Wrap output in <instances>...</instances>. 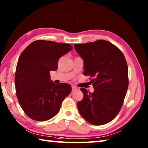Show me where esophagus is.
<instances>
[{
    "label": "esophagus",
    "mask_w": 148,
    "mask_h": 148,
    "mask_svg": "<svg viewBox=\"0 0 148 148\" xmlns=\"http://www.w3.org/2000/svg\"><path fill=\"white\" fill-rule=\"evenodd\" d=\"M77 87H76V86H72V91H75V90H77Z\"/></svg>",
    "instance_id": "1"
}]
</instances>
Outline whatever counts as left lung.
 I'll use <instances>...</instances> for the list:
<instances>
[{
	"label": "left lung",
	"instance_id": "8db88e82",
	"mask_svg": "<svg viewBox=\"0 0 148 148\" xmlns=\"http://www.w3.org/2000/svg\"><path fill=\"white\" fill-rule=\"evenodd\" d=\"M84 59V74L92 77L93 92L81 88L84 98L77 102L79 114L89 123L106 124L120 111L129 86L128 66L124 55L110 42L99 40L75 44Z\"/></svg>",
	"mask_w": 148,
	"mask_h": 148
}]
</instances>
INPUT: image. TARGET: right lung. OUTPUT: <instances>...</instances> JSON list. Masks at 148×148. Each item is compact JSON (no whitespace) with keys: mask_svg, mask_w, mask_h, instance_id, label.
<instances>
[{"mask_svg":"<svg viewBox=\"0 0 148 148\" xmlns=\"http://www.w3.org/2000/svg\"><path fill=\"white\" fill-rule=\"evenodd\" d=\"M72 48L69 44L38 40L20 55L15 75L16 95L21 108L30 118L38 121L52 118L71 92V85L55 84L49 73L57 71L59 59Z\"/></svg>","mask_w":148,"mask_h":148,"instance_id":"add662e5","label":"right lung"}]
</instances>
